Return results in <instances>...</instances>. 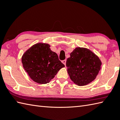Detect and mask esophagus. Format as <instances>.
<instances>
[{
    "mask_svg": "<svg viewBox=\"0 0 120 120\" xmlns=\"http://www.w3.org/2000/svg\"><path fill=\"white\" fill-rule=\"evenodd\" d=\"M66 62H67V60H62V62L65 65H66Z\"/></svg>",
    "mask_w": 120,
    "mask_h": 120,
    "instance_id": "34e87169",
    "label": "esophagus"
}]
</instances>
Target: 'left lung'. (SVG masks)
<instances>
[{"instance_id": "left-lung-1", "label": "left lung", "mask_w": 120, "mask_h": 120, "mask_svg": "<svg viewBox=\"0 0 120 120\" xmlns=\"http://www.w3.org/2000/svg\"><path fill=\"white\" fill-rule=\"evenodd\" d=\"M101 65L98 56L88 48L79 47L70 53L66 63L71 79L79 86L88 85L95 79Z\"/></svg>"}]
</instances>
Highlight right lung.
Wrapping results in <instances>:
<instances>
[{
  "label": "right lung",
  "mask_w": 120,
  "mask_h": 120,
  "mask_svg": "<svg viewBox=\"0 0 120 120\" xmlns=\"http://www.w3.org/2000/svg\"><path fill=\"white\" fill-rule=\"evenodd\" d=\"M50 46L46 43H37L26 50L22 57L25 71L37 83H49L58 71L65 67Z\"/></svg>",
  "instance_id": "right-lung-1"
}]
</instances>
